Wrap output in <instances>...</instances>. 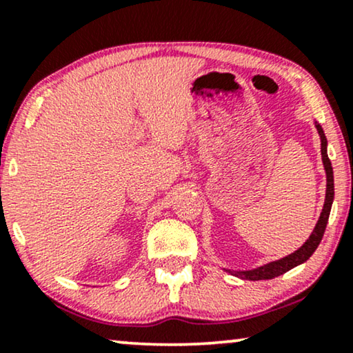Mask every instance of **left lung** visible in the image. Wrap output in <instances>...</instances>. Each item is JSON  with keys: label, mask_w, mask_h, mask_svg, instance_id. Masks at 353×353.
<instances>
[{"label": "left lung", "mask_w": 353, "mask_h": 353, "mask_svg": "<svg viewBox=\"0 0 353 353\" xmlns=\"http://www.w3.org/2000/svg\"><path fill=\"white\" fill-rule=\"evenodd\" d=\"M315 127L318 130V134H320L321 139V159L323 165H325L326 172V197H325V205H323V210L320 214V219L316 221L315 230L312 231L310 238H308L305 243H303L301 248H299L296 252L289 254L288 257H283L279 260H274V262H270L267 265H262V267L254 268V270H245V272H233V270H226V272L234 274L241 279H249V281H259V279H273L279 276V274L289 272V270L297 267L303 262H307L308 259L312 257V254L315 252L318 245L321 243L323 234H325L327 219H330V212L332 201H334V175H332V165L330 157H327V141L325 137V132H323L321 125L315 122Z\"/></svg>", "instance_id": "left-lung-1"}]
</instances>
